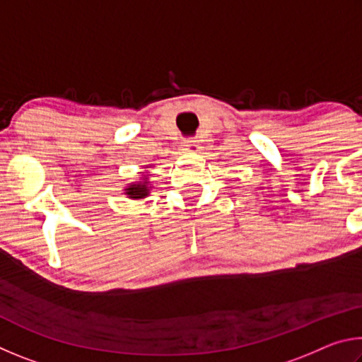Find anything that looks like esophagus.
I'll list each match as a JSON object with an SVG mask.
<instances>
[{
	"label": "esophagus",
	"instance_id": "34e87169",
	"mask_svg": "<svg viewBox=\"0 0 362 362\" xmlns=\"http://www.w3.org/2000/svg\"><path fill=\"white\" fill-rule=\"evenodd\" d=\"M183 150L189 151V153H198V151H201V146L198 144V140L188 139V140H185V142H183Z\"/></svg>",
	"mask_w": 362,
	"mask_h": 362
}]
</instances>
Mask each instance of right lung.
I'll use <instances>...</instances> for the list:
<instances>
[{"label":"right lung","mask_w":362,"mask_h":362,"mask_svg":"<svg viewBox=\"0 0 362 362\" xmlns=\"http://www.w3.org/2000/svg\"><path fill=\"white\" fill-rule=\"evenodd\" d=\"M148 183L150 182L146 179H142V182L131 183V185L124 189L126 192L124 194H127V198H131V199H144L150 194L151 187H148Z\"/></svg>","instance_id":"1"}]
</instances>
